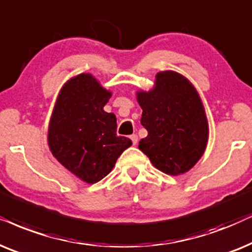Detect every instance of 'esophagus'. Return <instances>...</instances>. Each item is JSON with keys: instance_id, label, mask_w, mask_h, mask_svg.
<instances>
[{"instance_id": "1", "label": "esophagus", "mask_w": 252, "mask_h": 252, "mask_svg": "<svg viewBox=\"0 0 252 252\" xmlns=\"http://www.w3.org/2000/svg\"><path fill=\"white\" fill-rule=\"evenodd\" d=\"M130 139H131V142H132L133 145H136V144L138 143V136L135 135V133H133V135L130 136Z\"/></svg>"}]
</instances>
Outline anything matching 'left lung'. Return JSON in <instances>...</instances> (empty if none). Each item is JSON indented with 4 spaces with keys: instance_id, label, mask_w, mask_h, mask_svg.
<instances>
[{
    "instance_id": "8db88e82",
    "label": "left lung",
    "mask_w": 252,
    "mask_h": 252,
    "mask_svg": "<svg viewBox=\"0 0 252 252\" xmlns=\"http://www.w3.org/2000/svg\"><path fill=\"white\" fill-rule=\"evenodd\" d=\"M149 135L139 150L153 166L168 175H180L196 165L205 151L209 128L202 101L188 79L174 71L159 72L150 92L137 93Z\"/></svg>"
}]
</instances>
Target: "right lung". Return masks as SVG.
Listing matches in <instances>:
<instances>
[{"instance_id": "right-lung-1", "label": "right lung", "mask_w": 252, "mask_h": 252, "mask_svg": "<svg viewBox=\"0 0 252 252\" xmlns=\"http://www.w3.org/2000/svg\"><path fill=\"white\" fill-rule=\"evenodd\" d=\"M112 93L90 73L70 79L60 92L48 130L53 156L84 182H99L131 145L116 135V117L103 106Z\"/></svg>"}]
</instances>
